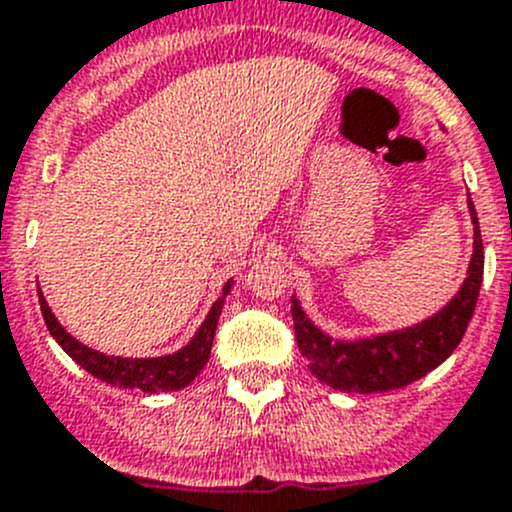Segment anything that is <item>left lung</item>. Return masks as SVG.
<instances>
[{
    "label": "left lung",
    "mask_w": 512,
    "mask_h": 512,
    "mask_svg": "<svg viewBox=\"0 0 512 512\" xmlns=\"http://www.w3.org/2000/svg\"><path fill=\"white\" fill-rule=\"evenodd\" d=\"M467 208H470L472 231H475L467 279L462 281L457 294L430 319L387 334L334 339L321 332L301 309L299 299L291 296L296 344L319 382L342 389V392H389V389L407 387L422 379L455 352L478 304L485 266L478 213L470 198H467Z\"/></svg>",
    "instance_id": "left-lung-1"
}]
</instances>
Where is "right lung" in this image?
<instances>
[{
    "mask_svg": "<svg viewBox=\"0 0 512 512\" xmlns=\"http://www.w3.org/2000/svg\"><path fill=\"white\" fill-rule=\"evenodd\" d=\"M233 279L226 281L223 286V294L213 301L211 311L203 319V324L198 326V332L193 334L191 342L186 347H180L178 352L165 354V357H145V359H133V357H113V354H102L97 349H90L87 344L77 342L65 326L57 321V316L52 314L50 304H47L45 294L37 289L40 294V309L45 316V324L50 329V334L55 337V342L80 364L85 372H90L92 377L102 379V382L113 384V387L123 389H143V392H175V389H183L193 382V379L201 374V369L206 367L208 354L213 347V334H216L218 316H221L223 301H226L228 291H231Z\"/></svg>",
    "mask_w": 512,
    "mask_h": 512,
    "instance_id": "1",
    "label": "right lung"
}]
</instances>
